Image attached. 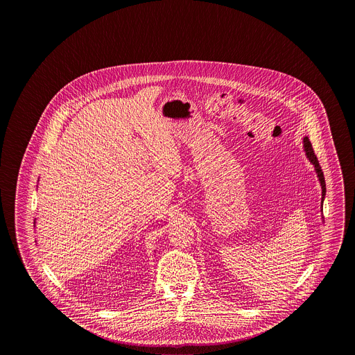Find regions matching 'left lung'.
Segmentation results:
<instances>
[{"label":"left lung","instance_id":"1","mask_svg":"<svg viewBox=\"0 0 355 355\" xmlns=\"http://www.w3.org/2000/svg\"><path fill=\"white\" fill-rule=\"evenodd\" d=\"M304 153H306L307 159L314 165V169H315V173H317V177H318V180H320V184H321L322 187L321 202L323 203L324 196H326V184H324V177H323V171H322L321 166H320V162H318V159H317V155L314 154V150H313L311 142L309 141V138H307V137H304Z\"/></svg>","mask_w":355,"mask_h":355}]
</instances>
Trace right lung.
Masks as SVG:
<instances>
[{
	"instance_id": "1",
	"label": "right lung",
	"mask_w": 355,
	"mask_h": 355,
	"mask_svg": "<svg viewBox=\"0 0 355 355\" xmlns=\"http://www.w3.org/2000/svg\"><path fill=\"white\" fill-rule=\"evenodd\" d=\"M34 223H35V220H34Z\"/></svg>"
}]
</instances>
